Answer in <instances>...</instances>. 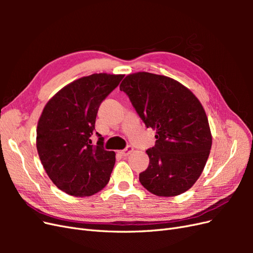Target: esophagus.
<instances>
[{"mask_svg":"<svg viewBox=\"0 0 253 253\" xmlns=\"http://www.w3.org/2000/svg\"><path fill=\"white\" fill-rule=\"evenodd\" d=\"M133 147H131V145H128V147H126L124 151H121L120 152V154L122 155V156H128L129 154H131V153L133 152Z\"/></svg>","mask_w":253,"mask_h":253,"instance_id":"34e87169","label":"esophagus"}]
</instances>
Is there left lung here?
<instances>
[{
    "label": "left lung",
    "mask_w": 253,
    "mask_h": 253,
    "mask_svg": "<svg viewBox=\"0 0 253 253\" xmlns=\"http://www.w3.org/2000/svg\"><path fill=\"white\" fill-rule=\"evenodd\" d=\"M156 142L147 150L150 164L139 174L152 194L172 197L200 178L208 160L212 134L201 101L188 87L163 75L138 72L120 84Z\"/></svg>",
    "instance_id": "8db88e82"
}]
</instances>
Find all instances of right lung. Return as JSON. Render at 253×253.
<instances>
[{
	"label": "right lung",
	"mask_w": 253,
	"mask_h": 253,
	"mask_svg": "<svg viewBox=\"0 0 253 253\" xmlns=\"http://www.w3.org/2000/svg\"><path fill=\"white\" fill-rule=\"evenodd\" d=\"M124 76L100 73L79 78L44 106L37 126L38 154L50 180L68 195L90 196L108 185L116 154L103 149V137L91 144L90 136L99 106Z\"/></svg>",
	"instance_id": "1"
}]
</instances>
